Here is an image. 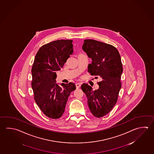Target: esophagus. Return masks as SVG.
<instances>
[{
	"mask_svg": "<svg viewBox=\"0 0 154 154\" xmlns=\"http://www.w3.org/2000/svg\"><path fill=\"white\" fill-rule=\"evenodd\" d=\"M81 83H80V82H78V83H76V88H79L80 86H81Z\"/></svg>",
	"mask_w": 154,
	"mask_h": 154,
	"instance_id": "34e87169",
	"label": "esophagus"
}]
</instances>
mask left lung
Listing matches in <instances>:
<instances>
[{
    "mask_svg": "<svg viewBox=\"0 0 154 154\" xmlns=\"http://www.w3.org/2000/svg\"><path fill=\"white\" fill-rule=\"evenodd\" d=\"M82 49L92 59L88 66V72L91 75L100 76L102 80L98 82V90H93L87 84H82L81 89L86 95L87 103L93 115L102 117L116 105L122 87L123 66L120 54L112 45L94 39H85Z\"/></svg>",
    "mask_w": 154,
    "mask_h": 154,
    "instance_id": "obj_1",
    "label": "left lung"
}]
</instances>
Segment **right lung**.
Instances as JSON below:
<instances>
[{"label":"right lung","instance_id":"right-lung-1","mask_svg":"<svg viewBox=\"0 0 154 154\" xmlns=\"http://www.w3.org/2000/svg\"><path fill=\"white\" fill-rule=\"evenodd\" d=\"M73 40L60 39L42 45L31 69L34 99L48 117L58 119L64 113L68 98L76 89L73 82L56 84V71L63 67L73 53Z\"/></svg>","mask_w":154,"mask_h":154}]
</instances>
